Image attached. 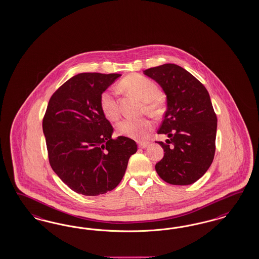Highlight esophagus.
<instances>
[{"label":"esophagus","instance_id":"1","mask_svg":"<svg viewBox=\"0 0 259 259\" xmlns=\"http://www.w3.org/2000/svg\"><path fill=\"white\" fill-rule=\"evenodd\" d=\"M148 145H149V142H143V141L139 142V147L141 148V149H144V148H146Z\"/></svg>","mask_w":259,"mask_h":259}]
</instances>
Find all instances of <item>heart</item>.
Returning <instances> with one entry per match:
<instances>
[{"label":"heart","instance_id":"b5f03b06","mask_svg":"<svg viewBox=\"0 0 259 259\" xmlns=\"http://www.w3.org/2000/svg\"><path fill=\"white\" fill-rule=\"evenodd\" d=\"M119 89L126 90L130 94L138 97L142 102L146 111L152 115H157L160 111L161 100L157 84L149 78L141 75H130L123 78L118 85ZM101 108L104 116L115 120L119 115L118 101L115 92L106 90L101 96ZM118 133L126 137L143 140L154 128V123L149 118H125L118 123Z\"/></svg>","mask_w":259,"mask_h":259}]
</instances>
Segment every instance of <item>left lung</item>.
Listing matches in <instances>:
<instances>
[{
    "label": "left lung",
    "mask_w": 259,
    "mask_h": 259,
    "mask_svg": "<svg viewBox=\"0 0 259 259\" xmlns=\"http://www.w3.org/2000/svg\"><path fill=\"white\" fill-rule=\"evenodd\" d=\"M162 88L167 109L157 134L164 157L156 164L157 175L172 185H190L211 166L215 151L218 118L210 95L188 71L165 63L143 71Z\"/></svg>",
    "instance_id": "8db88e82"
}]
</instances>
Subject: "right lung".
Masks as SVG:
<instances>
[{
	"label": "right lung",
	"instance_id": "right-lung-1",
	"mask_svg": "<svg viewBox=\"0 0 259 259\" xmlns=\"http://www.w3.org/2000/svg\"><path fill=\"white\" fill-rule=\"evenodd\" d=\"M121 75L80 73L65 81L50 98L42 131L49 163L73 191L99 196L116 188L136 141L114 131L101 108V96Z\"/></svg>",
	"mask_w": 259,
	"mask_h": 259
}]
</instances>
